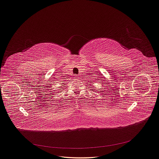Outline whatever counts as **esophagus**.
<instances>
[{"instance_id": "obj_1", "label": "esophagus", "mask_w": 159, "mask_h": 159, "mask_svg": "<svg viewBox=\"0 0 159 159\" xmlns=\"http://www.w3.org/2000/svg\"><path fill=\"white\" fill-rule=\"evenodd\" d=\"M78 78H79V75H75V79H77Z\"/></svg>"}]
</instances>
